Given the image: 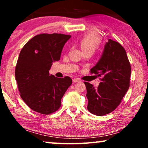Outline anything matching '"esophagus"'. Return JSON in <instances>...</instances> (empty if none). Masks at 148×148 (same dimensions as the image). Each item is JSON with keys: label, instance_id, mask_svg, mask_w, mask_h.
I'll use <instances>...</instances> for the list:
<instances>
[{"label": "esophagus", "instance_id": "obj_1", "mask_svg": "<svg viewBox=\"0 0 148 148\" xmlns=\"http://www.w3.org/2000/svg\"><path fill=\"white\" fill-rule=\"evenodd\" d=\"M72 82H73V83H77V82H79V79H77V78H74V79H72Z\"/></svg>", "mask_w": 148, "mask_h": 148}]
</instances>
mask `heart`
Here are the masks:
<instances>
[{
  "mask_svg": "<svg viewBox=\"0 0 148 148\" xmlns=\"http://www.w3.org/2000/svg\"><path fill=\"white\" fill-rule=\"evenodd\" d=\"M101 35L97 29H92L80 42L82 51H90L94 53L101 43Z\"/></svg>",
  "mask_w": 148,
  "mask_h": 148,
  "instance_id": "heart-1",
  "label": "heart"
}]
</instances>
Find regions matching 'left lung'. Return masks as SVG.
I'll list each match as a JSON object with an SVG mask.
<instances>
[{"mask_svg":"<svg viewBox=\"0 0 148 148\" xmlns=\"http://www.w3.org/2000/svg\"><path fill=\"white\" fill-rule=\"evenodd\" d=\"M91 72L101 77V82L97 88L84 82L88 99L87 110L96 116H104L119 106L129 87L131 64L121 45L109 39Z\"/></svg>","mask_w":148,"mask_h":148,"instance_id":"left-lung-1","label":"left lung"}]
</instances>
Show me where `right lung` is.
I'll return each mask as SVG.
<instances>
[{
	"label": "right lung",
	"instance_id": "right-lung-1",
	"mask_svg": "<svg viewBox=\"0 0 148 148\" xmlns=\"http://www.w3.org/2000/svg\"><path fill=\"white\" fill-rule=\"evenodd\" d=\"M71 36L41 34L31 38L20 51L15 76L20 96L30 108L42 114L53 113L72 80L50 76L52 63L60 60L62 48Z\"/></svg>",
	"mask_w": 148,
	"mask_h": 148
}]
</instances>
